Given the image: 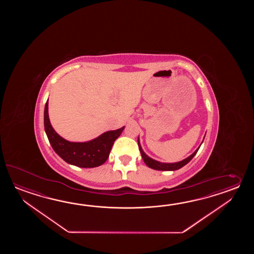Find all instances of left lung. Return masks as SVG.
Returning <instances> with one entry per match:
<instances>
[{
  "instance_id": "8db88e82",
  "label": "left lung",
  "mask_w": 254,
  "mask_h": 254,
  "mask_svg": "<svg viewBox=\"0 0 254 254\" xmlns=\"http://www.w3.org/2000/svg\"><path fill=\"white\" fill-rule=\"evenodd\" d=\"M138 145H139V149H140V154H141V157H142V160L144 161L146 165H147L148 167L151 168V169H153V170H157V171H176V170H179V169L184 167V165H186V164L195 156V154L197 153V151L199 150V148H200L201 144H200V147H199L191 155H190L188 158L184 159V160L181 161V162H173V163L160 162H158V161H155V160H153V159H151V158H150L148 155H146L145 152L142 151L141 146H140V140H138Z\"/></svg>"
}]
</instances>
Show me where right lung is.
I'll return each mask as SVG.
<instances>
[{
  "label": "right lung",
  "instance_id": "add662e5",
  "mask_svg": "<svg viewBox=\"0 0 254 254\" xmlns=\"http://www.w3.org/2000/svg\"><path fill=\"white\" fill-rule=\"evenodd\" d=\"M125 127L109 130L97 138L85 142H73L61 137L51 125L48 114V100L44 107V129L54 151L64 161L77 167H98L108 159L114 141Z\"/></svg>",
  "mask_w": 254,
  "mask_h": 254
}]
</instances>
